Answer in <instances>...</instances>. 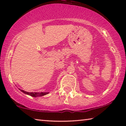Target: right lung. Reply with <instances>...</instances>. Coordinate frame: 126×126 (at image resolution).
<instances>
[{
  "mask_svg": "<svg viewBox=\"0 0 126 126\" xmlns=\"http://www.w3.org/2000/svg\"><path fill=\"white\" fill-rule=\"evenodd\" d=\"M19 90L21 91V92H22L26 94L29 95L31 96H32L34 97H41V96H43L44 95L47 94L49 93V92H25L23 90H22V89H19Z\"/></svg>",
  "mask_w": 126,
  "mask_h": 126,
  "instance_id": "right-lung-1",
  "label": "right lung"
}]
</instances>
